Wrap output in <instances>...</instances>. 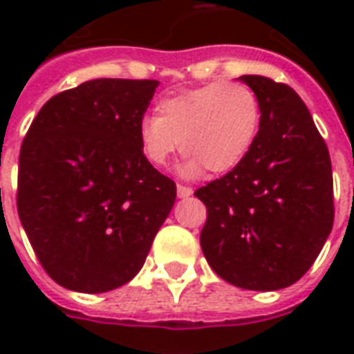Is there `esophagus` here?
Here are the masks:
<instances>
[{
  "instance_id": "esophagus-1",
  "label": "esophagus",
  "mask_w": 354,
  "mask_h": 354,
  "mask_svg": "<svg viewBox=\"0 0 354 354\" xmlns=\"http://www.w3.org/2000/svg\"><path fill=\"white\" fill-rule=\"evenodd\" d=\"M176 193L180 198H187V196H191V194H193V189L187 187V185H182V183H178Z\"/></svg>"
}]
</instances>
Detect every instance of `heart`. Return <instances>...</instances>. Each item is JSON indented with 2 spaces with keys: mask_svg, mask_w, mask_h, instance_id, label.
Listing matches in <instances>:
<instances>
[{
  "mask_svg": "<svg viewBox=\"0 0 354 354\" xmlns=\"http://www.w3.org/2000/svg\"><path fill=\"white\" fill-rule=\"evenodd\" d=\"M261 108L252 88L241 82H209L167 97L156 104V118L139 124L143 156L156 167L169 163L182 150L187 156L182 172L198 176L233 171L257 138Z\"/></svg>",
  "mask_w": 354,
  "mask_h": 354,
  "instance_id": "1",
  "label": "heart"
}]
</instances>
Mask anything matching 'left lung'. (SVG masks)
Here are the masks:
<instances>
[{
	"label": "left lung",
	"instance_id": "obj_1",
	"mask_svg": "<svg viewBox=\"0 0 354 354\" xmlns=\"http://www.w3.org/2000/svg\"><path fill=\"white\" fill-rule=\"evenodd\" d=\"M241 80L257 95V138L239 165L196 189L207 221L200 246L216 275L246 290H279L307 274L335 222L324 138L290 86Z\"/></svg>",
	"mask_w": 354,
	"mask_h": 354
}]
</instances>
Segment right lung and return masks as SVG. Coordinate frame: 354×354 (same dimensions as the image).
<instances>
[{"mask_svg": "<svg viewBox=\"0 0 354 354\" xmlns=\"http://www.w3.org/2000/svg\"><path fill=\"white\" fill-rule=\"evenodd\" d=\"M158 80L95 79L51 97L19 150L16 205L49 277L101 294L136 277L176 200L143 156Z\"/></svg>", "mask_w": 354, "mask_h": 354, "instance_id": "1", "label": "right lung"}]
</instances>
